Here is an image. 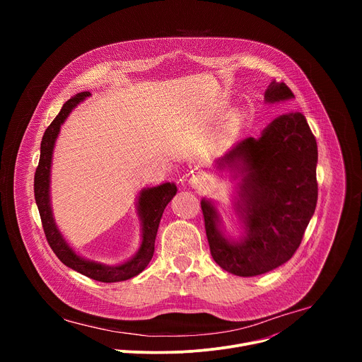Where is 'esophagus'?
<instances>
[{
	"mask_svg": "<svg viewBox=\"0 0 362 362\" xmlns=\"http://www.w3.org/2000/svg\"><path fill=\"white\" fill-rule=\"evenodd\" d=\"M189 185L193 187V189H200L204 186V179L199 175H193L190 179H189Z\"/></svg>",
	"mask_w": 362,
	"mask_h": 362,
	"instance_id": "34e87169",
	"label": "esophagus"
}]
</instances>
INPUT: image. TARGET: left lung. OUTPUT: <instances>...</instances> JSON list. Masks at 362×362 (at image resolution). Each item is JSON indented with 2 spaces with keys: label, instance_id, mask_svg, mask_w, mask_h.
<instances>
[{
  "label": "left lung",
  "instance_id": "left-lung-1",
  "mask_svg": "<svg viewBox=\"0 0 362 362\" xmlns=\"http://www.w3.org/2000/svg\"><path fill=\"white\" fill-rule=\"evenodd\" d=\"M291 98L285 83L272 81L265 91L269 105ZM317 163V140L299 112L278 116L259 137L238 141L216 160L236 180L233 208L243 228L238 239L226 236L215 203L202 199L206 236L222 269L256 276L291 259L315 212Z\"/></svg>",
  "mask_w": 362,
  "mask_h": 362
}]
</instances>
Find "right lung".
<instances>
[{
	"label": "right lung",
	"instance_id": "1",
	"mask_svg": "<svg viewBox=\"0 0 362 362\" xmlns=\"http://www.w3.org/2000/svg\"><path fill=\"white\" fill-rule=\"evenodd\" d=\"M90 91H83L71 97L64 103L57 117L51 122L47 127L40 147V162L34 176V196L35 203L41 216L42 229L48 245L57 255L59 259L69 268L77 271L78 274L88 276L94 281L100 282H120L127 281L136 275H139L148 265L154 252V240H156L159 223L163 215V211L168 203L173 199L177 192L175 183L166 182L159 186L144 187L137 196V215L141 226V242L139 250L130 257V259L119 264V265H105L95 261L86 259L80 256L64 239L60 232L54 215L51 208L49 199V176H51V162H53V150L56 146V140L59 137L62 124L66 122L69 115L90 97Z\"/></svg>",
	"mask_w": 362,
	"mask_h": 362
}]
</instances>
